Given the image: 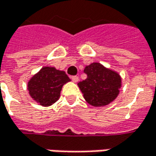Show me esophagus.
Instances as JSON below:
<instances>
[{
	"instance_id": "obj_1",
	"label": "esophagus",
	"mask_w": 156,
	"mask_h": 156,
	"mask_svg": "<svg viewBox=\"0 0 156 156\" xmlns=\"http://www.w3.org/2000/svg\"><path fill=\"white\" fill-rule=\"evenodd\" d=\"M71 79L73 82H78V76H71Z\"/></svg>"
}]
</instances>
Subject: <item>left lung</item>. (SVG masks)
<instances>
[{
  "label": "left lung",
  "mask_w": 156,
  "mask_h": 156,
  "mask_svg": "<svg viewBox=\"0 0 156 156\" xmlns=\"http://www.w3.org/2000/svg\"><path fill=\"white\" fill-rule=\"evenodd\" d=\"M84 72L87 78L79 82L78 87L89 105L104 106L117 97L121 83L118 73L96 62L87 66Z\"/></svg>",
  "instance_id": "8db88e82"
}]
</instances>
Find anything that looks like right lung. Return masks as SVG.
I'll return each mask as SVG.
<instances>
[{
    "label": "right lung",
    "mask_w": 156,
    "mask_h": 156,
    "mask_svg": "<svg viewBox=\"0 0 156 156\" xmlns=\"http://www.w3.org/2000/svg\"><path fill=\"white\" fill-rule=\"evenodd\" d=\"M68 81L69 78L64 71L44 67L28 82L29 94L41 105L49 106L59 99L62 87Z\"/></svg>",
    "instance_id": "add662e5"
}]
</instances>
